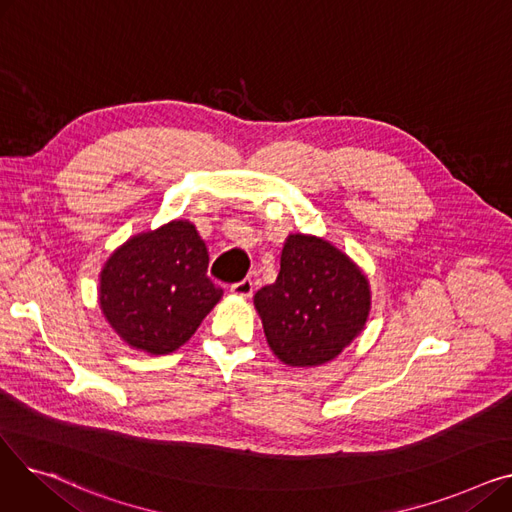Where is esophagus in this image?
I'll use <instances>...</instances> for the list:
<instances>
[{
    "mask_svg": "<svg viewBox=\"0 0 512 512\" xmlns=\"http://www.w3.org/2000/svg\"><path fill=\"white\" fill-rule=\"evenodd\" d=\"M230 292L234 294V297H240V299H249L253 294V282L251 280H240L236 284L230 286Z\"/></svg>",
    "mask_w": 512,
    "mask_h": 512,
    "instance_id": "esophagus-1",
    "label": "esophagus"
}]
</instances>
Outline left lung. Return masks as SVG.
Returning <instances> with one entry per match:
<instances>
[{"label":"left lung","instance_id":"left-lung-1","mask_svg":"<svg viewBox=\"0 0 512 512\" xmlns=\"http://www.w3.org/2000/svg\"><path fill=\"white\" fill-rule=\"evenodd\" d=\"M253 305L267 344L284 365L317 367L365 330L371 286L330 240L294 232L284 240L276 282L257 290Z\"/></svg>","mask_w":512,"mask_h":512}]
</instances>
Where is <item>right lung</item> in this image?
<instances>
[{"instance_id":"obj_1","label":"right lung","mask_w":512,"mask_h":512,"mask_svg":"<svg viewBox=\"0 0 512 512\" xmlns=\"http://www.w3.org/2000/svg\"><path fill=\"white\" fill-rule=\"evenodd\" d=\"M207 265L193 222L172 220L134 234L101 267L99 309L130 348L174 353L224 294L207 278Z\"/></svg>"}]
</instances>
